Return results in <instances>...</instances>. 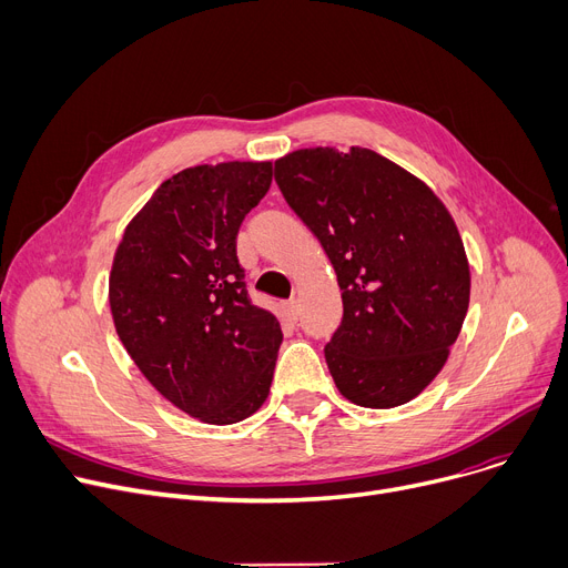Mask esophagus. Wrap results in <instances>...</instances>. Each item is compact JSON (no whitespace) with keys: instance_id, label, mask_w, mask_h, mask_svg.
I'll return each instance as SVG.
<instances>
[{"instance_id":"obj_1","label":"esophagus","mask_w":568,"mask_h":568,"mask_svg":"<svg viewBox=\"0 0 568 568\" xmlns=\"http://www.w3.org/2000/svg\"><path fill=\"white\" fill-rule=\"evenodd\" d=\"M286 310H288V316L295 321L301 316V301L293 295V298H288V303H286Z\"/></svg>"}]
</instances>
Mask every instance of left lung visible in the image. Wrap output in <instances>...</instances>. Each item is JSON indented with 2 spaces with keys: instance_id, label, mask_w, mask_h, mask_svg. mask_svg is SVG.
Wrapping results in <instances>:
<instances>
[{
  "instance_id": "obj_1",
  "label": "left lung",
  "mask_w": 568,
  "mask_h": 568,
  "mask_svg": "<svg viewBox=\"0 0 568 568\" xmlns=\"http://www.w3.org/2000/svg\"><path fill=\"white\" fill-rule=\"evenodd\" d=\"M286 203L318 237L344 316L326 344L337 390L367 409L420 395L469 307V261L432 189L367 148L295 150L275 161Z\"/></svg>"
}]
</instances>
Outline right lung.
I'll use <instances>...</instances> for the list:
<instances>
[{
  "label": "right lung",
  "mask_w": 568,
  "mask_h": 568,
  "mask_svg": "<svg viewBox=\"0 0 568 568\" xmlns=\"http://www.w3.org/2000/svg\"><path fill=\"white\" fill-rule=\"evenodd\" d=\"M273 161H224L161 182L118 245L108 303L145 379L184 414L231 425L258 412L282 328L252 305L235 240Z\"/></svg>",
  "instance_id": "1"
}]
</instances>
